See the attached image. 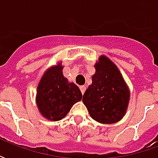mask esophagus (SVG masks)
I'll return each mask as SVG.
<instances>
[{
  "label": "esophagus",
  "instance_id": "esophagus-1",
  "mask_svg": "<svg viewBox=\"0 0 158 158\" xmlns=\"http://www.w3.org/2000/svg\"><path fill=\"white\" fill-rule=\"evenodd\" d=\"M80 89H81V92H82V94H84V92H85V90H86V87L85 86H80Z\"/></svg>",
  "mask_w": 158,
  "mask_h": 158
}]
</instances>
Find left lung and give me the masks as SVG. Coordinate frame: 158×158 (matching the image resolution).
Returning a JSON list of instances; mask_svg holds the SVG:
<instances>
[{"label": "left lung", "instance_id": "1", "mask_svg": "<svg viewBox=\"0 0 158 158\" xmlns=\"http://www.w3.org/2000/svg\"><path fill=\"white\" fill-rule=\"evenodd\" d=\"M95 68L92 83L86 89L82 102L93 119L112 124L125 115L129 90L118 68L107 57L101 56Z\"/></svg>", "mask_w": 158, "mask_h": 158}]
</instances>
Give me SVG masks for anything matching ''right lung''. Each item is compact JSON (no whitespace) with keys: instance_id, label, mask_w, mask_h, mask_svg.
I'll return each mask as SVG.
<instances>
[{"instance_id":"right-lung-1","label":"right lung","mask_w":158,"mask_h":158,"mask_svg":"<svg viewBox=\"0 0 158 158\" xmlns=\"http://www.w3.org/2000/svg\"><path fill=\"white\" fill-rule=\"evenodd\" d=\"M59 64L48 69L40 80L37 90V105L42 115L50 120H60L70 111L72 106L82 99L79 88L69 82Z\"/></svg>"}]
</instances>
